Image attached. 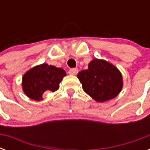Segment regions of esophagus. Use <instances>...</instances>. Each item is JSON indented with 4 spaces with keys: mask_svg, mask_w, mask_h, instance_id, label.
Listing matches in <instances>:
<instances>
[{
    "mask_svg": "<svg viewBox=\"0 0 150 150\" xmlns=\"http://www.w3.org/2000/svg\"><path fill=\"white\" fill-rule=\"evenodd\" d=\"M78 72H79L78 68H71V69H70V70L68 71V73H69L70 75H77Z\"/></svg>",
    "mask_w": 150,
    "mask_h": 150,
    "instance_id": "1",
    "label": "esophagus"
}]
</instances>
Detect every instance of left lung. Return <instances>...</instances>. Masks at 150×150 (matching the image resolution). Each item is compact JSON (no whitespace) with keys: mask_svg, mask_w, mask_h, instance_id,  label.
<instances>
[{"mask_svg":"<svg viewBox=\"0 0 150 150\" xmlns=\"http://www.w3.org/2000/svg\"><path fill=\"white\" fill-rule=\"evenodd\" d=\"M77 77L82 89L97 102L116 97L122 89V76L118 69L109 62L94 59L86 70L79 72Z\"/></svg>","mask_w":150,"mask_h":150,"instance_id":"obj_1","label":"left lung"}]
</instances>
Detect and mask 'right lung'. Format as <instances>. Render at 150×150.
<instances>
[{"label":"right lung","instance_id":"add662e5","mask_svg":"<svg viewBox=\"0 0 150 150\" xmlns=\"http://www.w3.org/2000/svg\"><path fill=\"white\" fill-rule=\"evenodd\" d=\"M66 75L65 71L55 66L43 64L27 71L22 78V89L27 96L42 100L44 92H55Z\"/></svg>","mask_w":150,"mask_h":150}]
</instances>
